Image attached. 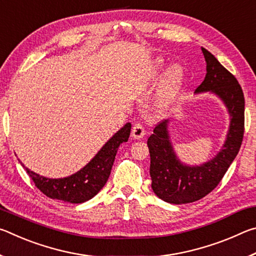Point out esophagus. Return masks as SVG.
Listing matches in <instances>:
<instances>
[{
	"label": "esophagus",
	"instance_id": "obj_1",
	"mask_svg": "<svg viewBox=\"0 0 256 256\" xmlns=\"http://www.w3.org/2000/svg\"><path fill=\"white\" fill-rule=\"evenodd\" d=\"M146 134V130L142 126V125L140 123H136L133 125L132 128V136L134 138H136V140H140V138H142Z\"/></svg>",
	"mask_w": 256,
	"mask_h": 256
}]
</instances>
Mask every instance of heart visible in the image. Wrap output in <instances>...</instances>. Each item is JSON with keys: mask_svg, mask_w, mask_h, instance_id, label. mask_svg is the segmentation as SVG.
<instances>
[{"mask_svg": "<svg viewBox=\"0 0 256 256\" xmlns=\"http://www.w3.org/2000/svg\"><path fill=\"white\" fill-rule=\"evenodd\" d=\"M162 66V60H158L152 66V76H157ZM182 80H183V73H182L178 68H172L170 73H168L166 80H164L162 92H160L159 99L157 102V108L160 112H162L168 106H170V104H172V102L175 100V98L180 92Z\"/></svg>", "mask_w": 256, "mask_h": 256, "instance_id": "obj_1", "label": "heart"}]
</instances>
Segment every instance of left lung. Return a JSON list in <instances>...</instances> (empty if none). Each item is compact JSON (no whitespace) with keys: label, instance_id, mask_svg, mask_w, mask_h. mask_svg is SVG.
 I'll return each mask as SVG.
<instances>
[{"label":"left lung","instance_id":"left-lung-1","mask_svg":"<svg viewBox=\"0 0 256 256\" xmlns=\"http://www.w3.org/2000/svg\"><path fill=\"white\" fill-rule=\"evenodd\" d=\"M202 53L206 74L196 92H210L222 99L230 115V125L222 150L200 166H188L177 158L168 133L170 120L156 125L148 138L151 188L159 198L174 204L198 201L209 194L236 158L244 136L245 99L240 84L209 50L202 48Z\"/></svg>","mask_w":256,"mask_h":256}]
</instances>
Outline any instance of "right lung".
<instances>
[{
    "mask_svg": "<svg viewBox=\"0 0 256 256\" xmlns=\"http://www.w3.org/2000/svg\"><path fill=\"white\" fill-rule=\"evenodd\" d=\"M130 132L131 123H126L106 142L89 164L76 174L64 178H46L22 166L37 188L46 196L68 203L86 202L96 196L106 184L118 146L128 140Z\"/></svg>",
    "mask_w": 256,
    "mask_h": 256,
    "instance_id": "1",
    "label": "right lung"
}]
</instances>
